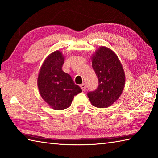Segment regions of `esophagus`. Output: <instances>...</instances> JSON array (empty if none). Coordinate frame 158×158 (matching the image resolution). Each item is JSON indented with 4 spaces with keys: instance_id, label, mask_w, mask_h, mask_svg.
<instances>
[{
    "instance_id": "34e87169",
    "label": "esophagus",
    "mask_w": 158,
    "mask_h": 158,
    "mask_svg": "<svg viewBox=\"0 0 158 158\" xmlns=\"http://www.w3.org/2000/svg\"><path fill=\"white\" fill-rule=\"evenodd\" d=\"M80 87H81V89L83 90V91H85V89H86L85 84H84V83H83V84H81V85H80Z\"/></svg>"
}]
</instances>
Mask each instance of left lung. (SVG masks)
<instances>
[{
  "label": "left lung",
  "instance_id": "1",
  "mask_svg": "<svg viewBox=\"0 0 158 158\" xmlns=\"http://www.w3.org/2000/svg\"><path fill=\"white\" fill-rule=\"evenodd\" d=\"M98 79L96 90L88 93L90 102L98 108H106L118 100L125 85V73L118 57L111 49L101 46L92 58Z\"/></svg>",
  "mask_w": 158,
  "mask_h": 158
}]
</instances>
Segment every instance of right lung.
<instances>
[{"label":"right lung","mask_w":158,"mask_h":158,"mask_svg":"<svg viewBox=\"0 0 158 158\" xmlns=\"http://www.w3.org/2000/svg\"><path fill=\"white\" fill-rule=\"evenodd\" d=\"M64 62L61 52L57 50L52 53L43 62L37 79L40 95L55 110L69 108L74 96L82 92L70 75L62 70Z\"/></svg>","instance_id":"add662e5"}]
</instances>
